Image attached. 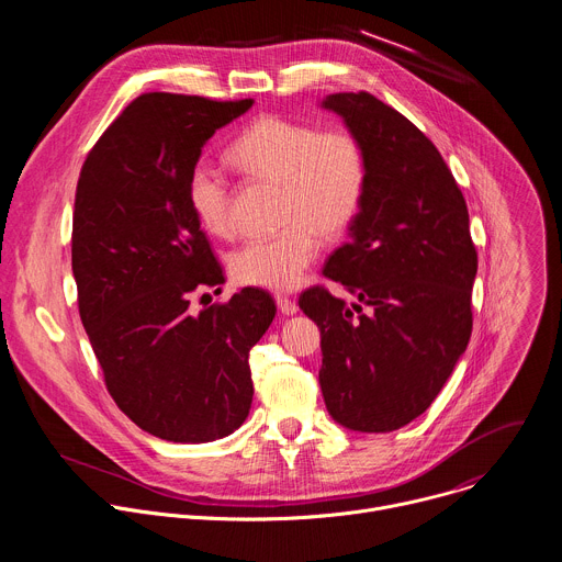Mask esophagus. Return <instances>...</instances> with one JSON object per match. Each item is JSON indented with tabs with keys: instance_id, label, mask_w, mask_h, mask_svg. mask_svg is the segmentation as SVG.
Segmentation results:
<instances>
[{
	"instance_id": "esophagus-1",
	"label": "esophagus",
	"mask_w": 562,
	"mask_h": 562,
	"mask_svg": "<svg viewBox=\"0 0 562 562\" xmlns=\"http://www.w3.org/2000/svg\"><path fill=\"white\" fill-rule=\"evenodd\" d=\"M276 304H278V308H280L282 315H293V313H297L295 300H291V297H286V295H276Z\"/></svg>"
}]
</instances>
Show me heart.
Instances as JSON below:
<instances>
[{"mask_svg": "<svg viewBox=\"0 0 562 562\" xmlns=\"http://www.w3.org/2000/svg\"><path fill=\"white\" fill-rule=\"evenodd\" d=\"M235 167L256 180L280 184V220L273 237H256L231 256L237 282L269 291L295 289L319 254V233H342L358 215L367 189V157L345 128L319 131L308 122L267 115L228 146ZM189 204L213 235L235 233L233 189L226 173L202 159L189 176Z\"/></svg>", "mask_w": 562, "mask_h": 562, "instance_id": "1", "label": "heart"}]
</instances>
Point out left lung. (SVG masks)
Returning <instances> with one entry per match:
<instances>
[{
    "instance_id": "1",
    "label": "left lung",
    "mask_w": 562,
    "mask_h": 562,
    "mask_svg": "<svg viewBox=\"0 0 562 562\" xmlns=\"http://www.w3.org/2000/svg\"><path fill=\"white\" fill-rule=\"evenodd\" d=\"M319 106L362 144L367 189L349 243L325 267L356 300L313 286L300 308L323 338L331 418L386 434L427 412L464 353L477 256L462 191L420 128L364 91Z\"/></svg>"
}]
</instances>
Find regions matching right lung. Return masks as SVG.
I'll use <instances>...</instances> for the list:
<instances>
[{"label": "right lung", "instance_id": "obj_1", "mask_svg": "<svg viewBox=\"0 0 562 562\" xmlns=\"http://www.w3.org/2000/svg\"><path fill=\"white\" fill-rule=\"evenodd\" d=\"M254 100L144 93L104 131L79 173L72 276L79 317L115 405L169 442H211L249 416V351L276 317L262 289L191 313L224 284L187 184L213 133Z\"/></svg>", "mask_w": 562, "mask_h": 562}]
</instances>
